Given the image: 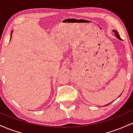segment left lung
Masks as SVG:
<instances>
[{
  "label": "left lung",
  "mask_w": 133,
  "mask_h": 133,
  "mask_svg": "<svg viewBox=\"0 0 133 133\" xmlns=\"http://www.w3.org/2000/svg\"><path fill=\"white\" fill-rule=\"evenodd\" d=\"M113 32H114V33H115V35H116V37L117 38V39H119V40H121V41L122 40V39H121V37H120V36H119V33L118 32H117V30H113ZM121 95H119V96H121ZM112 102H113V101H112V102H111V103H112ZM111 103H109V104H107V106H108V105H109V104H111ZM104 106H106V105H104Z\"/></svg>",
  "instance_id": "8db88e82"
}]
</instances>
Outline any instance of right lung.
Masks as SVG:
<instances>
[{
  "instance_id": "1",
  "label": "right lung",
  "mask_w": 133,
  "mask_h": 133,
  "mask_svg": "<svg viewBox=\"0 0 133 133\" xmlns=\"http://www.w3.org/2000/svg\"><path fill=\"white\" fill-rule=\"evenodd\" d=\"M11 36H12V34H11Z\"/></svg>"
}]
</instances>
